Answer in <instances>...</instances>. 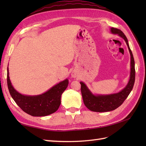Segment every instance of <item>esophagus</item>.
Returning a JSON list of instances; mask_svg holds the SVG:
<instances>
[{
	"label": "esophagus",
	"instance_id": "esophagus-1",
	"mask_svg": "<svg viewBox=\"0 0 146 146\" xmlns=\"http://www.w3.org/2000/svg\"><path fill=\"white\" fill-rule=\"evenodd\" d=\"M71 76L73 77V78H76V77H77L76 73L75 72H72V73H71Z\"/></svg>",
	"mask_w": 146,
	"mask_h": 146
}]
</instances>
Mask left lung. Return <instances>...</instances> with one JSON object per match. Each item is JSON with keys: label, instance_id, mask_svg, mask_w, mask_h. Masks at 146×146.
I'll return each mask as SVG.
<instances>
[{"label": "left lung", "instance_id": "left-lung-1", "mask_svg": "<svg viewBox=\"0 0 146 146\" xmlns=\"http://www.w3.org/2000/svg\"><path fill=\"white\" fill-rule=\"evenodd\" d=\"M110 33L113 35H119L125 41L131 55V72L129 80L127 85L122 90L114 94L107 95L94 94L84 82H80L81 84V92L83 103L90 110L97 112L112 111L120 106L132 91L135 82V62L132 52L129 47L127 38L122 31L117 28L111 27Z\"/></svg>", "mask_w": 146, "mask_h": 146}]
</instances>
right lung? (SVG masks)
I'll list each match as a JSON object with an SVG mask.
<instances>
[{
  "label": "right lung",
  "instance_id": "right-lung-1",
  "mask_svg": "<svg viewBox=\"0 0 146 146\" xmlns=\"http://www.w3.org/2000/svg\"><path fill=\"white\" fill-rule=\"evenodd\" d=\"M68 85V79L66 78L42 94H21L12 86L7 67V86L12 98L24 112L34 117H44L55 112L60 107L61 95Z\"/></svg>",
  "mask_w": 146,
  "mask_h": 146
}]
</instances>
